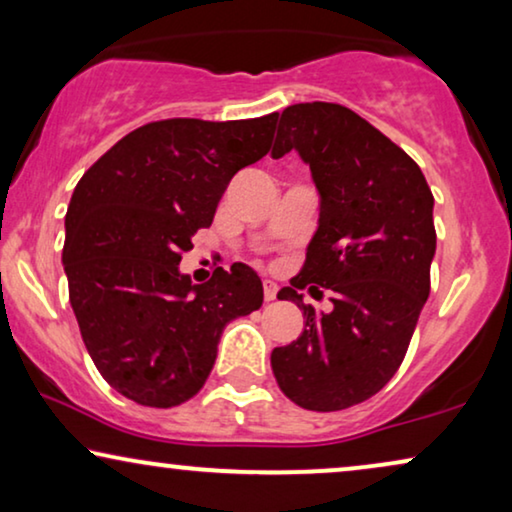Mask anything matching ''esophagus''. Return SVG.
Wrapping results in <instances>:
<instances>
[{
    "mask_svg": "<svg viewBox=\"0 0 512 512\" xmlns=\"http://www.w3.org/2000/svg\"><path fill=\"white\" fill-rule=\"evenodd\" d=\"M277 291H279V286L275 282H270V279H265V282H263V298L268 300V303H270V300L277 298Z\"/></svg>",
    "mask_w": 512,
    "mask_h": 512,
    "instance_id": "1",
    "label": "esophagus"
}]
</instances>
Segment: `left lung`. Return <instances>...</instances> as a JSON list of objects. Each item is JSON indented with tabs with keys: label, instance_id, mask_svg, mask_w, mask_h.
I'll list each match as a JSON object with an SVG mask.
<instances>
[{
	"label": "left lung",
	"instance_id": "obj_1",
	"mask_svg": "<svg viewBox=\"0 0 512 512\" xmlns=\"http://www.w3.org/2000/svg\"><path fill=\"white\" fill-rule=\"evenodd\" d=\"M291 149L310 165L321 207L303 270L277 293L303 310L305 328L272 349V373L300 408L345 410L375 396L408 352L431 291L433 195L415 160L342 104L286 107L272 158ZM314 283L332 291L328 315L297 293Z\"/></svg>",
	"mask_w": 512,
	"mask_h": 512
}]
</instances>
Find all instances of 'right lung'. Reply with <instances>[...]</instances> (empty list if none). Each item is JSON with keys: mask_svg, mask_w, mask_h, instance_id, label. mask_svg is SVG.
Instances as JSON below:
<instances>
[{"mask_svg": "<svg viewBox=\"0 0 512 512\" xmlns=\"http://www.w3.org/2000/svg\"><path fill=\"white\" fill-rule=\"evenodd\" d=\"M275 125L277 111L146 123L76 184L62 249L69 303L90 359L130 401L172 408L193 398L228 321L263 305V284L247 265L193 284L179 263L191 237L212 226L230 179L270 151Z\"/></svg>", "mask_w": 512, "mask_h": 512, "instance_id": "add662e5", "label": "right lung"}]
</instances>
